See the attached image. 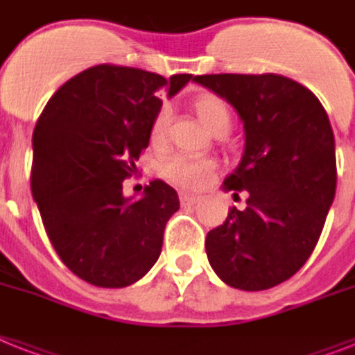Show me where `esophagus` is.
Returning a JSON list of instances; mask_svg holds the SVG:
<instances>
[{"label":"esophagus","instance_id":"esophagus-1","mask_svg":"<svg viewBox=\"0 0 355 355\" xmlns=\"http://www.w3.org/2000/svg\"><path fill=\"white\" fill-rule=\"evenodd\" d=\"M200 200V197L197 195H191V193H180V204L182 206H193V204H197Z\"/></svg>","mask_w":355,"mask_h":355}]
</instances>
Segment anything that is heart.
Returning a JSON list of instances; mask_svg holds the SVG:
<instances>
[{
    "mask_svg": "<svg viewBox=\"0 0 355 355\" xmlns=\"http://www.w3.org/2000/svg\"><path fill=\"white\" fill-rule=\"evenodd\" d=\"M195 112H197L198 120L206 125L211 132H226L232 123V116L227 111L226 103L220 98L213 96V94H204L197 98L195 103ZM169 122V107L162 105L155 114L151 125V140L153 142H160L164 138V132L168 128ZM164 178L169 180L171 184L178 187H187V189H198V187L206 186L207 180L211 178L215 171V162L209 158L202 157H189V155H171L162 162Z\"/></svg>",
    "mask_w": 355,
    "mask_h": 355,
    "instance_id": "obj_1",
    "label": "heart"
}]
</instances>
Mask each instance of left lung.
Returning <instances> with one entry per match:
<instances>
[{"instance_id":"obj_1","label":"left lung","mask_w":355,"mask_h":355,"mask_svg":"<svg viewBox=\"0 0 355 355\" xmlns=\"http://www.w3.org/2000/svg\"><path fill=\"white\" fill-rule=\"evenodd\" d=\"M244 125V151L224 191L246 193L206 237L227 286L259 292L290 279L312 255L336 197V140L318 96L279 74H202Z\"/></svg>"}]
</instances>
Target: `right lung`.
<instances>
[{"instance_id":"right-lung-1","label":"right lung","mask_w":355,"mask_h":355,"mask_svg":"<svg viewBox=\"0 0 355 355\" xmlns=\"http://www.w3.org/2000/svg\"><path fill=\"white\" fill-rule=\"evenodd\" d=\"M193 74L94 65L58 89L33 135V197L63 264L89 284L129 286L162 252L177 191L153 180L142 197L122 182L149 146L158 93L175 96Z\"/></svg>"}]
</instances>
